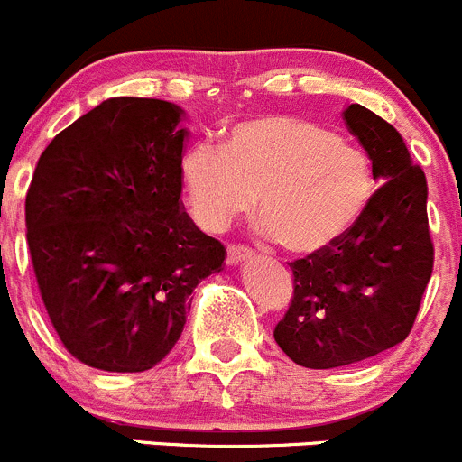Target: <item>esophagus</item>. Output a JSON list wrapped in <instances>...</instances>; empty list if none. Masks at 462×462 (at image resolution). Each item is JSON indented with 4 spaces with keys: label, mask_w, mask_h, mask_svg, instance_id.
<instances>
[{
    "label": "esophagus",
    "mask_w": 462,
    "mask_h": 462,
    "mask_svg": "<svg viewBox=\"0 0 462 462\" xmlns=\"http://www.w3.org/2000/svg\"><path fill=\"white\" fill-rule=\"evenodd\" d=\"M251 255V249L245 245H231L229 249H226V263L229 264H237L242 263V260H246Z\"/></svg>",
    "instance_id": "obj_1"
}]
</instances>
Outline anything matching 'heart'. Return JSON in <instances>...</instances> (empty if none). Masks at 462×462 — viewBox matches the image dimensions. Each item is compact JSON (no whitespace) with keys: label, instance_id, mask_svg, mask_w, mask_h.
Segmentation results:
<instances>
[{"label":"heart","instance_id":"1","mask_svg":"<svg viewBox=\"0 0 462 462\" xmlns=\"http://www.w3.org/2000/svg\"><path fill=\"white\" fill-rule=\"evenodd\" d=\"M181 180L195 216L211 226L246 211L255 195L263 231L294 254L335 242L373 193L362 150L290 114L233 123L222 145L193 143L181 157Z\"/></svg>","mask_w":462,"mask_h":462}]
</instances>
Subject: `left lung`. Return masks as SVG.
Segmentation results:
<instances>
[{"label":"left lung","mask_w":462,"mask_h":462,"mask_svg":"<svg viewBox=\"0 0 462 462\" xmlns=\"http://www.w3.org/2000/svg\"><path fill=\"white\" fill-rule=\"evenodd\" d=\"M344 121L382 186L348 231L290 263L294 296L273 339L305 368L348 366L404 341L433 269L422 168L371 109L348 105Z\"/></svg>","instance_id":"8db88e82"}]
</instances>
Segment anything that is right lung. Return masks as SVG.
Returning a JSON list of instances; mask_svg holds the SVG:
<instances>
[{"label": "right lung", "mask_w": 462, "mask_h": 462, "mask_svg": "<svg viewBox=\"0 0 462 462\" xmlns=\"http://www.w3.org/2000/svg\"><path fill=\"white\" fill-rule=\"evenodd\" d=\"M184 109L107 98L44 148L26 193L35 281L62 346L107 373L157 366L226 249L181 208Z\"/></svg>", "instance_id": "add662e5"}]
</instances>
